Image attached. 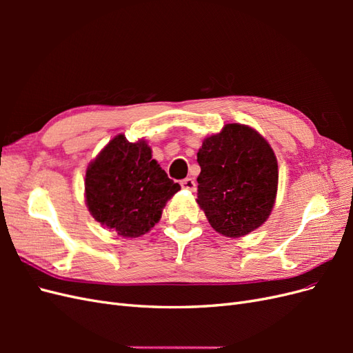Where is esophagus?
I'll return each instance as SVG.
<instances>
[{
  "label": "esophagus",
  "instance_id": "1",
  "mask_svg": "<svg viewBox=\"0 0 353 353\" xmlns=\"http://www.w3.org/2000/svg\"><path fill=\"white\" fill-rule=\"evenodd\" d=\"M181 187L188 191H196V181L193 178H185L181 181Z\"/></svg>",
  "mask_w": 353,
  "mask_h": 353
}]
</instances>
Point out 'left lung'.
I'll return each instance as SVG.
<instances>
[{
	"mask_svg": "<svg viewBox=\"0 0 353 353\" xmlns=\"http://www.w3.org/2000/svg\"><path fill=\"white\" fill-rule=\"evenodd\" d=\"M197 162V203L216 232L239 239L270 218L279 190V163L258 131L227 123L203 140Z\"/></svg>",
	"mask_w": 353,
	"mask_h": 353,
	"instance_id": "1",
	"label": "left lung"
}]
</instances>
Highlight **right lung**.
Here are the masks:
<instances>
[{"mask_svg":"<svg viewBox=\"0 0 353 353\" xmlns=\"http://www.w3.org/2000/svg\"><path fill=\"white\" fill-rule=\"evenodd\" d=\"M152 156L145 140L116 135L85 172V203L92 218L122 237H140L162 216L179 191Z\"/></svg>","mask_w":353,"mask_h":353,"instance_id":"obj_1","label":"right lung"}]
</instances>
